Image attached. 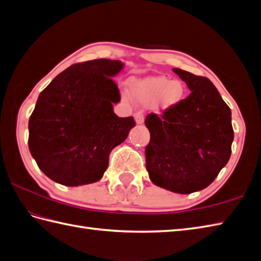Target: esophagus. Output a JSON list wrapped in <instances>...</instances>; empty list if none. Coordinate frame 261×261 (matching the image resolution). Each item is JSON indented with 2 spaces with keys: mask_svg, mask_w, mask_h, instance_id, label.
Instances as JSON below:
<instances>
[{
  "mask_svg": "<svg viewBox=\"0 0 261 261\" xmlns=\"http://www.w3.org/2000/svg\"><path fill=\"white\" fill-rule=\"evenodd\" d=\"M135 120L137 124H142L143 121H145V116H143L142 111H138L135 113Z\"/></svg>",
  "mask_w": 261,
  "mask_h": 261,
  "instance_id": "esophagus-1",
  "label": "esophagus"
}]
</instances>
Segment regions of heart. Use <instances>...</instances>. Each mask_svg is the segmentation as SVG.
I'll return each mask as SVG.
<instances>
[{
  "label": "heart",
  "mask_w": 261,
  "mask_h": 261,
  "mask_svg": "<svg viewBox=\"0 0 261 261\" xmlns=\"http://www.w3.org/2000/svg\"><path fill=\"white\" fill-rule=\"evenodd\" d=\"M130 90L139 102L145 104L154 102L160 110H168L178 105L185 93L180 82H171L164 76H150L131 81Z\"/></svg>",
  "instance_id": "1"
}]
</instances>
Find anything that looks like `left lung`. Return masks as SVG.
<instances>
[{
	"label": "left lung",
	"mask_w": 261,
	"mask_h": 261,
	"mask_svg": "<svg viewBox=\"0 0 261 261\" xmlns=\"http://www.w3.org/2000/svg\"><path fill=\"white\" fill-rule=\"evenodd\" d=\"M191 94L162 116L150 113L146 126V168L154 185L178 194L202 191L228 164L233 141L231 110L206 77L173 69Z\"/></svg>",
	"instance_id": "obj_1"
}]
</instances>
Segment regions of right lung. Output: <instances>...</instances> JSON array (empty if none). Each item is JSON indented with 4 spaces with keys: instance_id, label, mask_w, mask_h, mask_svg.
Instances as JSON below:
<instances>
[{
    "instance_id": "1",
    "label": "right lung",
    "mask_w": 261,
    "mask_h": 261,
    "mask_svg": "<svg viewBox=\"0 0 261 261\" xmlns=\"http://www.w3.org/2000/svg\"><path fill=\"white\" fill-rule=\"evenodd\" d=\"M120 60L94 59L71 65L38 97L29 119V149L38 167L65 186L92 184L102 178L112 149L136 125L119 118L113 104L120 92L112 77Z\"/></svg>"
}]
</instances>
